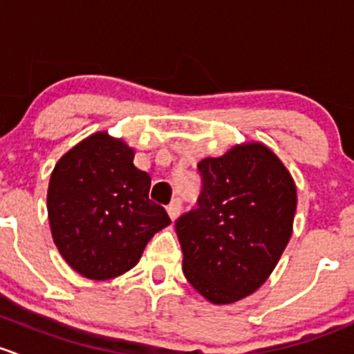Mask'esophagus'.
<instances>
[{
    "label": "esophagus",
    "mask_w": 354,
    "mask_h": 354,
    "mask_svg": "<svg viewBox=\"0 0 354 354\" xmlns=\"http://www.w3.org/2000/svg\"><path fill=\"white\" fill-rule=\"evenodd\" d=\"M180 207H182L180 198H174L172 201H170L169 206H167V211H169V216L172 218V220H176L178 214H180Z\"/></svg>",
    "instance_id": "34e87169"
}]
</instances>
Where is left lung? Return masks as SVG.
<instances>
[{
	"mask_svg": "<svg viewBox=\"0 0 354 354\" xmlns=\"http://www.w3.org/2000/svg\"><path fill=\"white\" fill-rule=\"evenodd\" d=\"M198 169V206L176 221L182 269L211 304H233L254 293L278 264L293 230L297 187L261 143L204 158Z\"/></svg>",
	"mask_w": 354,
	"mask_h": 354,
	"instance_id": "8db88e82",
	"label": "left lung"
}]
</instances>
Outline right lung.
I'll list each match as a JSON object with an SVG mask.
<instances>
[{
    "label": "right lung",
    "instance_id": "1",
    "mask_svg": "<svg viewBox=\"0 0 354 354\" xmlns=\"http://www.w3.org/2000/svg\"><path fill=\"white\" fill-rule=\"evenodd\" d=\"M134 151L107 133L69 150L54 167L47 213L64 261L88 279H111L138 264L156 232L170 223L150 199L151 178Z\"/></svg>",
    "mask_w": 354,
    "mask_h": 354
}]
</instances>
